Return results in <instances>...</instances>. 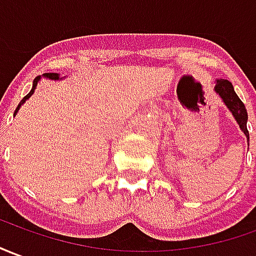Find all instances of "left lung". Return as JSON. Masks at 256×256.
Returning <instances> with one entry per match:
<instances>
[{
	"mask_svg": "<svg viewBox=\"0 0 256 256\" xmlns=\"http://www.w3.org/2000/svg\"><path fill=\"white\" fill-rule=\"evenodd\" d=\"M214 92L219 94L222 100L224 102L227 108L232 111V117L236 118V121L238 122L241 131L244 132L246 136V140L250 142V134L246 130V121H248V114H246V108L244 103L240 100L237 93L234 92L232 82H228L227 79H216V84H214Z\"/></svg>",
	"mask_w": 256,
	"mask_h": 256,
	"instance_id": "1",
	"label": "left lung"
}]
</instances>
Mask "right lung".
I'll use <instances>...</instances> for the list:
<instances>
[{"instance_id":"add662e5","label":"right lung","mask_w":256,"mask_h":256,"mask_svg":"<svg viewBox=\"0 0 256 256\" xmlns=\"http://www.w3.org/2000/svg\"><path fill=\"white\" fill-rule=\"evenodd\" d=\"M43 76L44 78H48V79H52V80H57V79H61L58 74H52V72H48V74H43ZM40 79H42V76L34 78V80H33V88H32V90L29 92V93H28V94H26V96H24V98H22V102H20V103L18 104L16 110H15V112H14V116H16V112H18V110L20 108V106L24 104V102H26V100H28V98H30L32 94L34 93V89H36V88H37V84H38V80H40Z\"/></svg>"}]
</instances>
